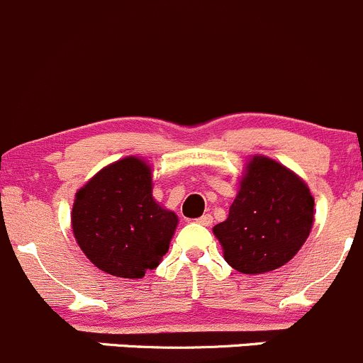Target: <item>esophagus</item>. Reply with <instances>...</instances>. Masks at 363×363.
I'll list each match as a JSON object with an SVG mask.
<instances>
[{
  "mask_svg": "<svg viewBox=\"0 0 363 363\" xmlns=\"http://www.w3.org/2000/svg\"><path fill=\"white\" fill-rule=\"evenodd\" d=\"M196 221H199L200 225H203V227H209V225L213 223V216H211V214H203V216H200Z\"/></svg>",
  "mask_w": 363,
  "mask_h": 363,
  "instance_id": "esophagus-1",
  "label": "esophagus"
}]
</instances>
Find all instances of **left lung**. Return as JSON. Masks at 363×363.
Masks as SVG:
<instances>
[{
  "mask_svg": "<svg viewBox=\"0 0 363 363\" xmlns=\"http://www.w3.org/2000/svg\"><path fill=\"white\" fill-rule=\"evenodd\" d=\"M314 223V196L303 179L266 156H253L228 218L213 228L223 257L245 275L289 262Z\"/></svg>",
  "mask_w": 363,
  "mask_h": 363,
  "instance_id": "left-lung-1",
  "label": "left lung"
}]
</instances>
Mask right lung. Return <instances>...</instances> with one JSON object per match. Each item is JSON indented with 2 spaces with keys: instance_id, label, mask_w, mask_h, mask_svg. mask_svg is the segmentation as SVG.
I'll return each mask as SVG.
<instances>
[{
  "instance_id": "add662e5",
  "label": "right lung",
  "mask_w": 363,
  "mask_h": 363,
  "mask_svg": "<svg viewBox=\"0 0 363 363\" xmlns=\"http://www.w3.org/2000/svg\"><path fill=\"white\" fill-rule=\"evenodd\" d=\"M72 232L84 255L121 279H142L168 252L177 216L152 196V170L129 156L97 172L76 193Z\"/></svg>"
}]
</instances>
